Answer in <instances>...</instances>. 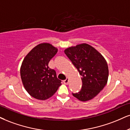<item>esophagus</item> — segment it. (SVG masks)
Returning a JSON list of instances; mask_svg holds the SVG:
<instances>
[{
  "label": "esophagus",
  "instance_id": "esophagus-1",
  "mask_svg": "<svg viewBox=\"0 0 130 130\" xmlns=\"http://www.w3.org/2000/svg\"><path fill=\"white\" fill-rule=\"evenodd\" d=\"M63 83H64V84H68V83H69V79H68V78H66V79H64V81H63Z\"/></svg>",
  "mask_w": 130,
  "mask_h": 130
}]
</instances>
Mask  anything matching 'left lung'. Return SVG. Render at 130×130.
Wrapping results in <instances>:
<instances>
[{"mask_svg": "<svg viewBox=\"0 0 130 130\" xmlns=\"http://www.w3.org/2000/svg\"><path fill=\"white\" fill-rule=\"evenodd\" d=\"M64 53L82 76V89L79 92L72 93L73 96L81 101L93 99L108 81L106 60L98 51L86 43L67 48Z\"/></svg>", "mask_w": 130, "mask_h": 130, "instance_id": "left-lung-1", "label": "left lung"}]
</instances>
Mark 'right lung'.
I'll return each instance as SVG.
<instances>
[{"mask_svg": "<svg viewBox=\"0 0 130 130\" xmlns=\"http://www.w3.org/2000/svg\"><path fill=\"white\" fill-rule=\"evenodd\" d=\"M57 51V48L49 43H40L27 54L22 62V83L27 92L34 98L46 100L54 95L61 85L55 70L48 66Z\"/></svg>", "mask_w": 130, "mask_h": 130, "instance_id": "1", "label": "right lung"}]
</instances>
